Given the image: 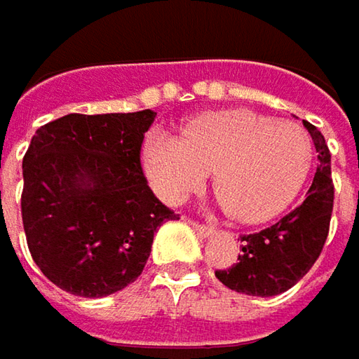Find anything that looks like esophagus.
I'll use <instances>...</instances> for the list:
<instances>
[{
	"label": "esophagus",
	"mask_w": 359,
	"mask_h": 359,
	"mask_svg": "<svg viewBox=\"0 0 359 359\" xmlns=\"http://www.w3.org/2000/svg\"><path fill=\"white\" fill-rule=\"evenodd\" d=\"M192 226L194 231H198L200 235H204V237H208V235H212L215 233V229L212 226H208V224H200V222H194L192 220Z\"/></svg>",
	"instance_id": "1"
}]
</instances>
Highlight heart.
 <instances>
[{
	"instance_id": "1",
	"label": "heart",
	"mask_w": 359,
	"mask_h": 359,
	"mask_svg": "<svg viewBox=\"0 0 359 359\" xmlns=\"http://www.w3.org/2000/svg\"><path fill=\"white\" fill-rule=\"evenodd\" d=\"M141 155L144 175L161 200L182 202L217 169L215 186L229 212L243 222H264L300 194L315 149L298 124L251 110H222L190 120L182 137L153 128Z\"/></svg>"
}]
</instances>
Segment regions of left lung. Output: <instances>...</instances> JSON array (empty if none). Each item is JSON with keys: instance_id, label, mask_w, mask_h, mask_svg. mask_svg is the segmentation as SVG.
I'll return each instance as SVG.
<instances>
[{"instance_id": "1", "label": "left lung", "mask_w": 359, "mask_h": 359, "mask_svg": "<svg viewBox=\"0 0 359 359\" xmlns=\"http://www.w3.org/2000/svg\"><path fill=\"white\" fill-rule=\"evenodd\" d=\"M319 153V165L304 202L268 229L241 237V255L231 269L217 278L231 290L249 296H276L290 290L313 268L327 241L333 212L331 153L325 137L302 120Z\"/></svg>"}]
</instances>
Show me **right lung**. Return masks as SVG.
Here are the masks:
<instances>
[{"label": "right lung", "mask_w": 359, "mask_h": 359, "mask_svg": "<svg viewBox=\"0 0 359 359\" xmlns=\"http://www.w3.org/2000/svg\"><path fill=\"white\" fill-rule=\"evenodd\" d=\"M157 112L67 114L40 126L22 161V220L40 271L61 290L110 296L133 284L153 237L177 215L141 169Z\"/></svg>", "instance_id": "add662e5"}]
</instances>
